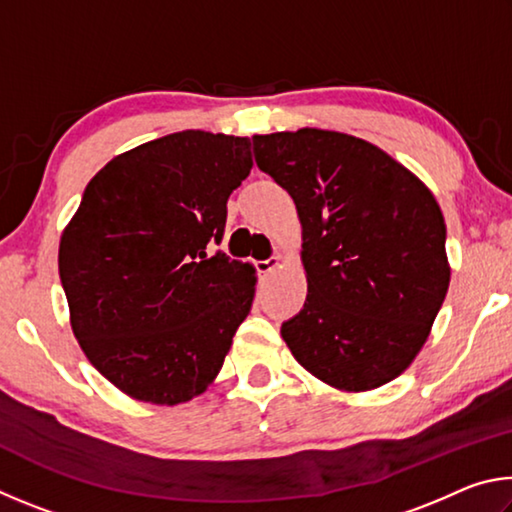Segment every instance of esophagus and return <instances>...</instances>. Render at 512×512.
Here are the masks:
<instances>
[{
    "instance_id": "34e87169",
    "label": "esophagus",
    "mask_w": 512,
    "mask_h": 512,
    "mask_svg": "<svg viewBox=\"0 0 512 512\" xmlns=\"http://www.w3.org/2000/svg\"><path fill=\"white\" fill-rule=\"evenodd\" d=\"M257 266V273H271L273 271V268H277V266H280V257H268V259H259V262L255 264Z\"/></svg>"
}]
</instances>
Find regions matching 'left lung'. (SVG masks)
Returning a JSON list of instances; mask_svg holds the SVG:
<instances>
[{"label": "left lung", "instance_id": "1", "mask_svg": "<svg viewBox=\"0 0 512 512\" xmlns=\"http://www.w3.org/2000/svg\"><path fill=\"white\" fill-rule=\"evenodd\" d=\"M253 153L302 223L307 300L282 339L329 386L388 384L427 341L449 287L436 198L391 155L345 133L255 135Z\"/></svg>", "mask_w": 512, "mask_h": 512}]
</instances>
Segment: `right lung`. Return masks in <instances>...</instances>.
I'll use <instances>...</instances> for the list:
<instances>
[{"label": "right lung", "instance_id": "1", "mask_svg": "<svg viewBox=\"0 0 512 512\" xmlns=\"http://www.w3.org/2000/svg\"><path fill=\"white\" fill-rule=\"evenodd\" d=\"M248 137L183 131L110 160L60 237L58 271L85 357L153 404L201 395L255 298L253 266L221 244Z\"/></svg>", "mask_w": 512, "mask_h": 512}]
</instances>
